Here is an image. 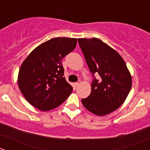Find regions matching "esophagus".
<instances>
[{
	"label": "esophagus",
	"instance_id": "34e87169",
	"mask_svg": "<svg viewBox=\"0 0 150 150\" xmlns=\"http://www.w3.org/2000/svg\"><path fill=\"white\" fill-rule=\"evenodd\" d=\"M80 83H81V82L79 81V82H77V83H74V86H75L76 87H77V86H79V85H80Z\"/></svg>",
	"mask_w": 150,
	"mask_h": 150
}]
</instances>
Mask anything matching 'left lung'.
Listing matches in <instances>:
<instances>
[{"label":"left lung","instance_id":"1","mask_svg":"<svg viewBox=\"0 0 150 150\" xmlns=\"http://www.w3.org/2000/svg\"><path fill=\"white\" fill-rule=\"evenodd\" d=\"M79 45L93 76L91 91L82 103L97 116L117 110L132 88V76L121 55L98 38H79ZM98 74L96 79L94 74Z\"/></svg>","mask_w":150,"mask_h":150}]
</instances>
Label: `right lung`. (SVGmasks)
I'll return each mask as SVG.
<instances>
[{"instance_id": "1", "label": "right lung", "mask_w": 150, "mask_h": 150, "mask_svg": "<svg viewBox=\"0 0 150 150\" xmlns=\"http://www.w3.org/2000/svg\"><path fill=\"white\" fill-rule=\"evenodd\" d=\"M76 42V38H52L34 49L22 62L18 87L28 103L40 110L59 107L72 92L73 87L64 77L62 60L75 49Z\"/></svg>"}]
</instances>
